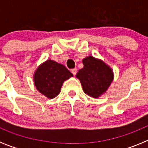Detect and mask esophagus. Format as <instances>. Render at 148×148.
I'll return each mask as SVG.
<instances>
[{
    "label": "esophagus",
    "instance_id": "34e87169",
    "mask_svg": "<svg viewBox=\"0 0 148 148\" xmlns=\"http://www.w3.org/2000/svg\"><path fill=\"white\" fill-rule=\"evenodd\" d=\"M71 72H72V73H73V75H75V74H76V73H77V69H76V68H74V69H72Z\"/></svg>",
    "mask_w": 148,
    "mask_h": 148
}]
</instances>
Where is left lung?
<instances>
[{
	"label": "left lung",
	"instance_id": "obj_1",
	"mask_svg": "<svg viewBox=\"0 0 148 148\" xmlns=\"http://www.w3.org/2000/svg\"><path fill=\"white\" fill-rule=\"evenodd\" d=\"M82 62L84 67L75 77L80 81L84 92L98 99L105 93L113 81V70L104 61L91 56L84 58Z\"/></svg>",
	"mask_w": 148,
	"mask_h": 148
}]
</instances>
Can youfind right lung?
<instances>
[{
    "label": "right lung",
    "mask_w": 148,
    "mask_h": 148,
    "mask_svg": "<svg viewBox=\"0 0 148 148\" xmlns=\"http://www.w3.org/2000/svg\"><path fill=\"white\" fill-rule=\"evenodd\" d=\"M73 76L64 65L48 59L35 70L33 82L39 92L47 99H52L60 93L64 82Z\"/></svg>",
    "instance_id": "add662e5"
}]
</instances>
